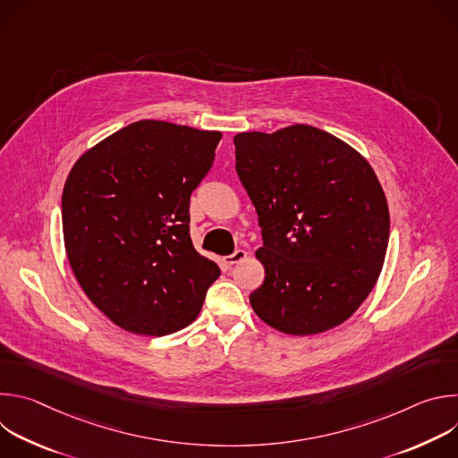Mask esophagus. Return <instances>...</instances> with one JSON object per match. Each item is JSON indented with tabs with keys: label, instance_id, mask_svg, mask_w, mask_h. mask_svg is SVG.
<instances>
[{
	"label": "esophagus",
	"instance_id": "34e87169",
	"mask_svg": "<svg viewBox=\"0 0 458 458\" xmlns=\"http://www.w3.org/2000/svg\"><path fill=\"white\" fill-rule=\"evenodd\" d=\"M246 257H248V253H246L244 250H235L233 253H230V255L225 257V263H226L228 267H233V265L241 263V260H244Z\"/></svg>",
	"mask_w": 458,
	"mask_h": 458
}]
</instances>
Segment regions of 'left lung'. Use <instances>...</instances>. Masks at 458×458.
<instances>
[{
    "label": "left lung",
    "instance_id": "left-lung-1",
    "mask_svg": "<svg viewBox=\"0 0 458 458\" xmlns=\"http://www.w3.org/2000/svg\"><path fill=\"white\" fill-rule=\"evenodd\" d=\"M235 170L263 228L255 257L265 283L257 317L288 335H317L348 320L380 276L389 212L371 165L310 124L233 138Z\"/></svg>",
    "mask_w": 458,
    "mask_h": 458
}]
</instances>
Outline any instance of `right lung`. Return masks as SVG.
I'll use <instances>...</instances> for the list:
<instances>
[{"mask_svg": "<svg viewBox=\"0 0 458 458\" xmlns=\"http://www.w3.org/2000/svg\"><path fill=\"white\" fill-rule=\"evenodd\" d=\"M221 138L143 119L89 148L69 172L64 251L85 295L119 328L148 337L182 330L221 276L193 248L188 214Z\"/></svg>", "mask_w": 458, "mask_h": 458, "instance_id": "right-lung-1", "label": "right lung"}]
</instances>
